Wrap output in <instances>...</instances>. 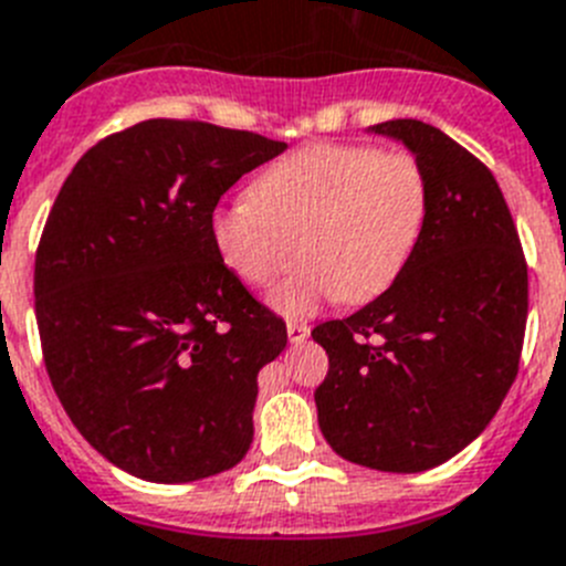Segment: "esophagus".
<instances>
[{"label":"esophagus","mask_w":566,"mask_h":566,"mask_svg":"<svg viewBox=\"0 0 566 566\" xmlns=\"http://www.w3.org/2000/svg\"><path fill=\"white\" fill-rule=\"evenodd\" d=\"M307 336H311V327H307V324L287 322V338H290V342L302 344Z\"/></svg>","instance_id":"1"}]
</instances>
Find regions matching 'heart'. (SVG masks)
Masks as SVG:
<instances>
[{
  "instance_id": "obj_1",
  "label": "heart",
  "mask_w": 566,
  "mask_h": 566,
  "mask_svg": "<svg viewBox=\"0 0 566 566\" xmlns=\"http://www.w3.org/2000/svg\"><path fill=\"white\" fill-rule=\"evenodd\" d=\"M430 208L421 161L407 150L318 142L255 176L248 196L216 208L210 235L224 268L268 287L293 262L302 268L270 304L307 316L327 298L361 304L385 293L419 244Z\"/></svg>"
}]
</instances>
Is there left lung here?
<instances>
[{"label": "left lung", "mask_w": 566, "mask_h": 566, "mask_svg": "<svg viewBox=\"0 0 566 566\" xmlns=\"http://www.w3.org/2000/svg\"><path fill=\"white\" fill-rule=\"evenodd\" d=\"M421 161L430 208L399 279L347 318L318 324L331 358L318 427L353 464L421 473L479 436L515 381L527 262L499 181L419 119L373 125Z\"/></svg>", "instance_id": "1"}]
</instances>
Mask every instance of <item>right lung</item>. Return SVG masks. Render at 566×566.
Segmentation results:
<instances>
[{"label":"right lung","instance_id":"right-lung-1","mask_svg":"<svg viewBox=\"0 0 566 566\" xmlns=\"http://www.w3.org/2000/svg\"><path fill=\"white\" fill-rule=\"evenodd\" d=\"M284 147L147 119L96 142L53 201L33 270L48 376L87 444L136 479H208L250 450L255 376L287 327L224 268L210 216Z\"/></svg>","mask_w":566,"mask_h":566}]
</instances>
